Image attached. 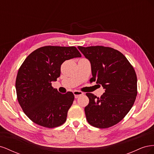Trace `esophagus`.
<instances>
[{"label":"esophagus","instance_id":"1","mask_svg":"<svg viewBox=\"0 0 154 154\" xmlns=\"http://www.w3.org/2000/svg\"><path fill=\"white\" fill-rule=\"evenodd\" d=\"M73 94L74 95V97H75V98H78V97H80V96L83 94V92H81V91H74L73 92Z\"/></svg>","mask_w":154,"mask_h":154}]
</instances>
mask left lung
<instances>
[{"mask_svg":"<svg viewBox=\"0 0 154 154\" xmlns=\"http://www.w3.org/2000/svg\"><path fill=\"white\" fill-rule=\"evenodd\" d=\"M78 49L89 60L92 77L105 89L100 97L86 93L89 103L85 107L88 123L106 128L120 122L132 107L137 94V76L127 58L119 51L104 46Z\"/></svg>","mask_w":154,"mask_h":154,"instance_id":"8db88e82","label":"left lung"}]
</instances>
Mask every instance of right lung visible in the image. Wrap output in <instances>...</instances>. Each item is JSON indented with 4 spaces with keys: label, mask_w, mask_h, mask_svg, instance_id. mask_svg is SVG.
Instances as JSON below:
<instances>
[{
    "label": "right lung",
    "mask_w": 154,
    "mask_h": 154,
    "mask_svg": "<svg viewBox=\"0 0 154 154\" xmlns=\"http://www.w3.org/2000/svg\"><path fill=\"white\" fill-rule=\"evenodd\" d=\"M76 47L47 45L35 50L20 67L16 78L17 100L32 122L47 128L63 125L74 99L72 92L61 94L52 86L66 60L81 57Z\"/></svg>",
    "instance_id": "right-lung-1"
}]
</instances>
